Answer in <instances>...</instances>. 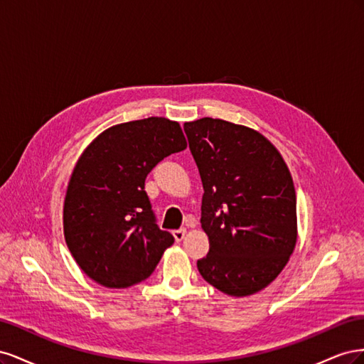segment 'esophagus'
I'll use <instances>...</instances> for the list:
<instances>
[{
    "label": "esophagus",
    "mask_w": 364,
    "mask_h": 364,
    "mask_svg": "<svg viewBox=\"0 0 364 364\" xmlns=\"http://www.w3.org/2000/svg\"><path fill=\"white\" fill-rule=\"evenodd\" d=\"M185 234H186V229H185V228L178 229V230H173V237H174L176 241H182L183 237H185Z\"/></svg>",
    "instance_id": "1"
}]
</instances>
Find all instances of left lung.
I'll list each match as a JSON object with an SVG mask.
<instances>
[{"mask_svg":"<svg viewBox=\"0 0 364 364\" xmlns=\"http://www.w3.org/2000/svg\"><path fill=\"white\" fill-rule=\"evenodd\" d=\"M203 185L206 282L229 296L257 293L278 277L297 240L296 191L287 164L259 132L218 118L183 124Z\"/></svg>","mask_w":364,"mask_h":364,"instance_id":"obj_1","label":"left lung"}]
</instances>
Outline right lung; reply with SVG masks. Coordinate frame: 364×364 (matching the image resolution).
<instances>
[{
    "label": "right lung",
    "mask_w": 364,
    "mask_h": 364,
    "mask_svg": "<svg viewBox=\"0 0 364 364\" xmlns=\"http://www.w3.org/2000/svg\"><path fill=\"white\" fill-rule=\"evenodd\" d=\"M186 149L179 123L162 117L106 129L77 161L63 203V234L79 267L107 289L147 279L174 243L144 191L147 174Z\"/></svg>",
    "instance_id": "add662e5"
}]
</instances>
